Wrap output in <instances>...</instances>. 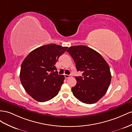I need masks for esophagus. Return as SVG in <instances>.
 <instances>
[{
    "mask_svg": "<svg viewBox=\"0 0 132 132\" xmlns=\"http://www.w3.org/2000/svg\"><path fill=\"white\" fill-rule=\"evenodd\" d=\"M64 76H65V77L66 78H69L71 76L70 75H64Z\"/></svg>",
    "mask_w": 132,
    "mask_h": 132,
    "instance_id": "obj_1",
    "label": "esophagus"
}]
</instances>
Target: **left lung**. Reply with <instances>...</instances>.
<instances>
[{
    "label": "left lung",
    "instance_id": "left-lung-1",
    "mask_svg": "<svg viewBox=\"0 0 132 132\" xmlns=\"http://www.w3.org/2000/svg\"><path fill=\"white\" fill-rule=\"evenodd\" d=\"M73 59L77 71L82 76L76 77V86L71 88L73 96L86 104L98 101L107 91L111 81L110 69L100 54L89 47L78 45L67 50Z\"/></svg>",
    "mask_w": 132,
    "mask_h": 132
}]
</instances>
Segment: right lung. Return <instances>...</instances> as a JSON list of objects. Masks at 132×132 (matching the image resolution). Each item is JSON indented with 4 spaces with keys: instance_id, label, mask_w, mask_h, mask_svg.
<instances>
[{
    "instance_id": "right-lung-1",
    "label": "right lung",
    "mask_w": 132,
    "mask_h": 132,
    "mask_svg": "<svg viewBox=\"0 0 132 132\" xmlns=\"http://www.w3.org/2000/svg\"><path fill=\"white\" fill-rule=\"evenodd\" d=\"M67 48L54 44L44 45L30 52L22 61L21 83L35 100L44 102L58 94L65 76L58 75L55 64Z\"/></svg>"
}]
</instances>
